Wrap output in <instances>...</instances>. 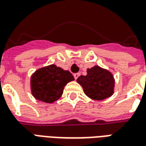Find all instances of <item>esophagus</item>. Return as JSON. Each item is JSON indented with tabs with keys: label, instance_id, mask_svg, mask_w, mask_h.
<instances>
[{
	"label": "esophagus",
	"instance_id": "esophagus-1",
	"mask_svg": "<svg viewBox=\"0 0 146 146\" xmlns=\"http://www.w3.org/2000/svg\"><path fill=\"white\" fill-rule=\"evenodd\" d=\"M79 76H80V73H75V74H74V77L75 79H77L79 77Z\"/></svg>",
	"mask_w": 146,
	"mask_h": 146
}]
</instances>
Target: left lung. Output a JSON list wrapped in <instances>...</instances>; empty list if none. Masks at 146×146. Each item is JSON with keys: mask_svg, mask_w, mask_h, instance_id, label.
Wrapping results in <instances>:
<instances>
[{"mask_svg": "<svg viewBox=\"0 0 146 146\" xmlns=\"http://www.w3.org/2000/svg\"><path fill=\"white\" fill-rule=\"evenodd\" d=\"M88 97L94 100H103L113 94L115 80L111 73L99 66L87 70V75L78 78Z\"/></svg>", "mask_w": 146, "mask_h": 146, "instance_id": "8db88e82", "label": "left lung"}]
</instances>
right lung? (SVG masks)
I'll return each instance as SVG.
<instances>
[{
  "mask_svg": "<svg viewBox=\"0 0 146 146\" xmlns=\"http://www.w3.org/2000/svg\"><path fill=\"white\" fill-rule=\"evenodd\" d=\"M74 80L68 71L54 64L37 70L31 78L33 96L39 101L52 103L61 97L64 86Z\"/></svg>",
  "mask_w": 146,
  "mask_h": 146,
  "instance_id": "obj_1",
  "label": "right lung"
}]
</instances>
